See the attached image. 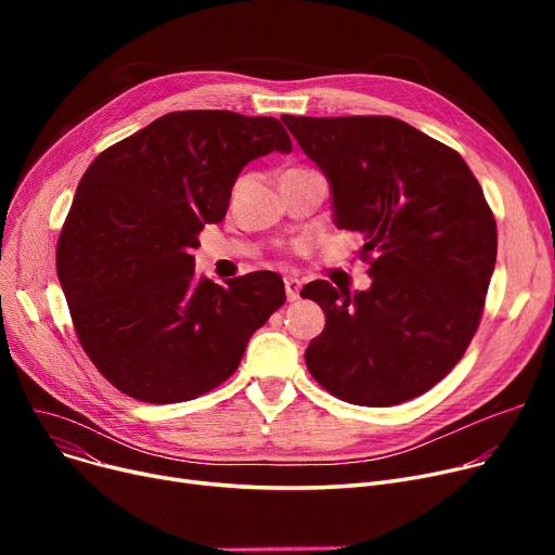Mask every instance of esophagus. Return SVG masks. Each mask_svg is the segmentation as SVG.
<instances>
[{"label": "esophagus", "instance_id": "obj_1", "mask_svg": "<svg viewBox=\"0 0 555 555\" xmlns=\"http://www.w3.org/2000/svg\"><path fill=\"white\" fill-rule=\"evenodd\" d=\"M299 293H301V281L297 276H287L285 279V295H287V301H297L299 299Z\"/></svg>", "mask_w": 555, "mask_h": 555}]
</instances>
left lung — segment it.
Wrapping results in <instances>:
<instances>
[{"instance_id": "8db88e82", "label": "left lung", "mask_w": 555, "mask_h": 555, "mask_svg": "<svg viewBox=\"0 0 555 555\" xmlns=\"http://www.w3.org/2000/svg\"><path fill=\"white\" fill-rule=\"evenodd\" d=\"M281 121L324 170L339 229L364 233V293L301 289L326 312L306 364L326 391L362 406L412 400L473 341L498 258V224L463 157L393 116Z\"/></svg>"}]
</instances>
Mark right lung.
<instances>
[{
    "label": "right lung",
    "mask_w": 555,
    "mask_h": 555,
    "mask_svg": "<svg viewBox=\"0 0 555 555\" xmlns=\"http://www.w3.org/2000/svg\"><path fill=\"white\" fill-rule=\"evenodd\" d=\"M272 151H293L274 116L182 109L85 170L55 268L82 351L126 396L168 404L216 389L285 304L279 274L197 281L191 254L245 164Z\"/></svg>",
    "instance_id": "add662e5"
}]
</instances>
